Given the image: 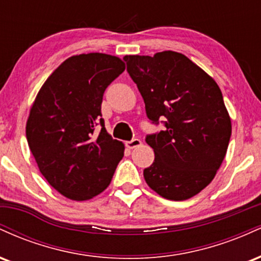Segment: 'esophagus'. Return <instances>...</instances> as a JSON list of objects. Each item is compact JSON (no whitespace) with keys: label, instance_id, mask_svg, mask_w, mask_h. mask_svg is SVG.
<instances>
[{"label":"esophagus","instance_id":"34e87169","mask_svg":"<svg viewBox=\"0 0 261 261\" xmlns=\"http://www.w3.org/2000/svg\"><path fill=\"white\" fill-rule=\"evenodd\" d=\"M125 145H126L127 148L133 149V148H136V147H139V146L142 145V142H141L140 139H133L131 141H127Z\"/></svg>","mask_w":261,"mask_h":261}]
</instances>
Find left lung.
I'll use <instances>...</instances> for the list:
<instances>
[{
	"label": "left lung",
	"mask_w": 261,
	"mask_h": 261,
	"mask_svg": "<svg viewBox=\"0 0 261 261\" xmlns=\"http://www.w3.org/2000/svg\"><path fill=\"white\" fill-rule=\"evenodd\" d=\"M124 61L147 118L164 125L146 136L154 162L143 170L145 180L164 199H190L212 181L228 147L232 126L220 87L175 51L126 55Z\"/></svg>",
	"instance_id": "8db88e82"
}]
</instances>
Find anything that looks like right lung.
Segmentation results:
<instances>
[{
  "label": "right lung",
  "mask_w": 261,
  "mask_h": 261,
  "mask_svg": "<svg viewBox=\"0 0 261 261\" xmlns=\"http://www.w3.org/2000/svg\"><path fill=\"white\" fill-rule=\"evenodd\" d=\"M124 70L116 56H72L45 81L33 103L25 127L29 148L44 178L67 199L83 201L106 190L124 157V145L107 133L100 112L107 87Z\"/></svg>",
  "instance_id": "right-lung-1"
}]
</instances>
